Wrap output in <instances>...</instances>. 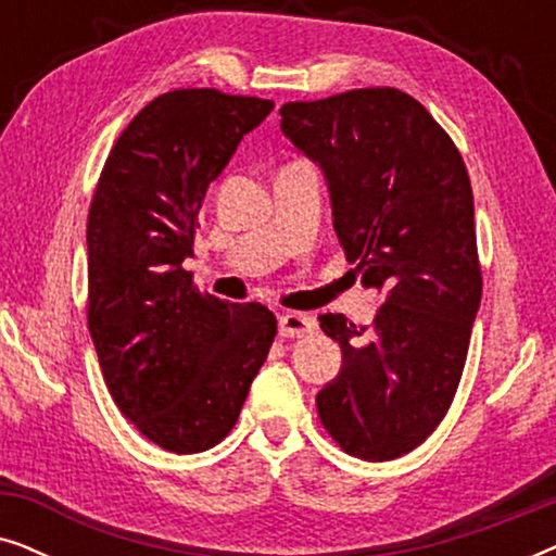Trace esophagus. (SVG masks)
Instances as JSON below:
<instances>
[{"label": "esophagus", "mask_w": 556, "mask_h": 556, "mask_svg": "<svg viewBox=\"0 0 556 556\" xmlns=\"http://www.w3.org/2000/svg\"><path fill=\"white\" fill-rule=\"evenodd\" d=\"M316 321L314 316L308 314H295V311H288V314L278 316V333L283 339H299L303 333H308L314 329Z\"/></svg>", "instance_id": "1"}]
</instances>
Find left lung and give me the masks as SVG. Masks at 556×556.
Here are the masks:
<instances>
[{"label":"left lung","mask_w":556,"mask_h":556,"mask_svg":"<svg viewBox=\"0 0 556 556\" xmlns=\"http://www.w3.org/2000/svg\"><path fill=\"white\" fill-rule=\"evenodd\" d=\"M280 131L324 169L346 261L384 291L371 326L318 316L341 346L318 417L354 458H400L443 422L481 306L468 169L443 126L397 88L286 103Z\"/></svg>","instance_id":"1"}]
</instances>
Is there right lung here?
I'll return each mask as SVG.
<instances>
[{
	"mask_svg": "<svg viewBox=\"0 0 556 556\" xmlns=\"http://www.w3.org/2000/svg\"><path fill=\"white\" fill-rule=\"evenodd\" d=\"M273 101L177 88L136 113L88 212V329L113 402L151 443L202 453L235 428L278 324L194 286L202 200Z\"/></svg>",
	"mask_w": 556,
	"mask_h": 556,
	"instance_id": "add662e5",
	"label": "right lung"
}]
</instances>
